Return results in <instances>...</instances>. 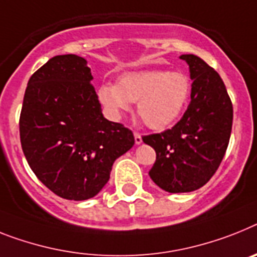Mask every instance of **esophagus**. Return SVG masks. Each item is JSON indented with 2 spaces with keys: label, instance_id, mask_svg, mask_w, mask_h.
I'll use <instances>...</instances> for the list:
<instances>
[{
  "label": "esophagus",
  "instance_id": "esophagus-1",
  "mask_svg": "<svg viewBox=\"0 0 257 257\" xmlns=\"http://www.w3.org/2000/svg\"><path fill=\"white\" fill-rule=\"evenodd\" d=\"M135 142H136V145H140V144H142L141 135L137 132H135Z\"/></svg>",
  "mask_w": 257,
  "mask_h": 257
}]
</instances>
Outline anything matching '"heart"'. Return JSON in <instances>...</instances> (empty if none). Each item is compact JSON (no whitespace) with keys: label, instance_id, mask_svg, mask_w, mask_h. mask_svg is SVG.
Returning a JSON list of instances; mask_svg holds the SVG:
<instances>
[{"label":"heart","instance_id":"heart-1","mask_svg":"<svg viewBox=\"0 0 257 257\" xmlns=\"http://www.w3.org/2000/svg\"><path fill=\"white\" fill-rule=\"evenodd\" d=\"M192 83L185 74L167 70H142L122 74L117 83H103L98 100L109 116L121 118L137 102V113L149 128L166 129L184 112Z\"/></svg>","mask_w":257,"mask_h":257}]
</instances>
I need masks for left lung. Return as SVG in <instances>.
<instances>
[{"label":"left lung","instance_id":"obj_1","mask_svg":"<svg viewBox=\"0 0 257 257\" xmlns=\"http://www.w3.org/2000/svg\"><path fill=\"white\" fill-rule=\"evenodd\" d=\"M189 66L191 103L171 129L142 137L157 153L149 171L153 182L170 193L201 188L226 153L232 126V104L214 69L195 55H182Z\"/></svg>","mask_w":257,"mask_h":257}]
</instances>
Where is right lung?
<instances>
[{"mask_svg":"<svg viewBox=\"0 0 257 257\" xmlns=\"http://www.w3.org/2000/svg\"><path fill=\"white\" fill-rule=\"evenodd\" d=\"M91 81L83 57H52L31 75L19 118L34 174L53 193L74 201L98 195L113 162L135 145L132 131L103 116Z\"/></svg>","mask_w":257,"mask_h":257,"instance_id":"right-lung-1","label":"right lung"}]
</instances>
